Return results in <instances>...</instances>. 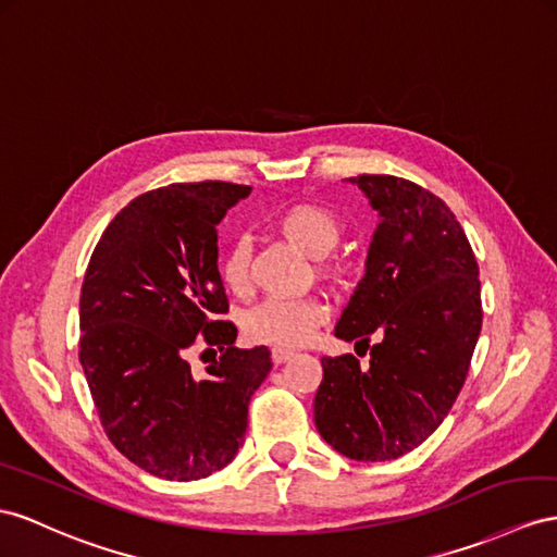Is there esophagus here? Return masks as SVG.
Here are the masks:
<instances>
[{
  "label": "esophagus",
  "instance_id": "1",
  "mask_svg": "<svg viewBox=\"0 0 557 557\" xmlns=\"http://www.w3.org/2000/svg\"><path fill=\"white\" fill-rule=\"evenodd\" d=\"M294 355V350H289V348H280V346H275L273 350H270V358H273V362L275 364H282V362H287L289 358Z\"/></svg>",
  "mask_w": 557,
  "mask_h": 557
}]
</instances>
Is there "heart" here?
<instances>
[{
  "label": "heart",
  "mask_w": 557,
  "mask_h": 557,
  "mask_svg": "<svg viewBox=\"0 0 557 557\" xmlns=\"http://www.w3.org/2000/svg\"><path fill=\"white\" fill-rule=\"evenodd\" d=\"M275 227L284 239L312 259L330 253L344 233V223L332 209L312 202H296L284 207L275 216ZM221 277L227 289L245 294L249 287V245L247 239H233L219 261ZM330 315L320 296L268 298L245 315V334L256 344L280 348L304 346L318 326Z\"/></svg>",
  "instance_id": "b5f03b06"
}]
</instances>
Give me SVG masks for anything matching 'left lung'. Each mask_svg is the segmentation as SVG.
<instances>
[{
	"mask_svg": "<svg viewBox=\"0 0 557 557\" xmlns=\"http://www.w3.org/2000/svg\"><path fill=\"white\" fill-rule=\"evenodd\" d=\"M379 211L364 277L336 338L368 348L322 358L315 395L320 435L348 459L391 461L419 447L461 393L482 330L478 261L461 223L421 185L388 176L348 178Z\"/></svg>",
	"mask_w": 557,
	"mask_h": 557,
	"instance_id": "8db88e82",
	"label": "left lung"
}]
</instances>
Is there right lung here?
Returning <instances> with one entry per match:
<instances>
[{
  "label": "right lung",
  "mask_w": 557,
  "mask_h": 557,
  "mask_svg": "<svg viewBox=\"0 0 557 557\" xmlns=\"http://www.w3.org/2000/svg\"><path fill=\"white\" fill-rule=\"evenodd\" d=\"M249 185L171 183L132 199L98 239L79 298V362L112 445L150 475L190 482L235 459L273 360L223 322L216 225ZM195 343L222 350L197 380Z\"/></svg>",
  "instance_id": "right-lung-1"
}]
</instances>
